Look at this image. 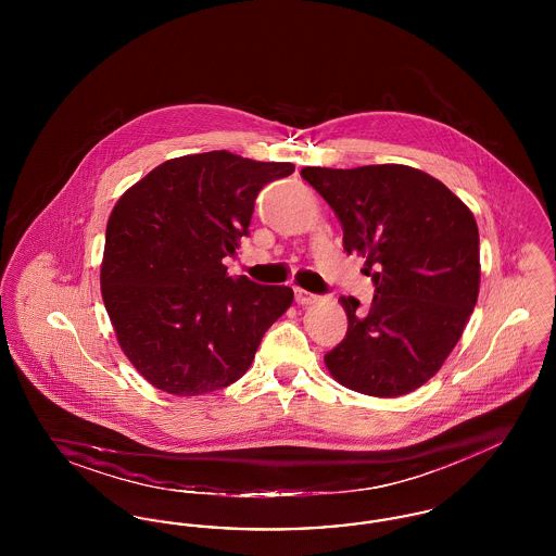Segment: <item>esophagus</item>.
<instances>
[{"label":"esophagus","instance_id":"obj_1","mask_svg":"<svg viewBox=\"0 0 556 556\" xmlns=\"http://www.w3.org/2000/svg\"><path fill=\"white\" fill-rule=\"evenodd\" d=\"M317 300V295L315 293H311V291L302 290V288H295V302L298 304H311V302H315Z\"/></svg>","mask_w":556,"mask_h":556}]
</instances>
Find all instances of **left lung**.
Wrapping results in <instances>:
<instances>
[{
  "label": "left lung",
  "mask_w": 556,
  "mask_h": 556,
  "mask_svg": "<svg viewBox=\"0 0 556 556\" xmlns=\"http://www.w3.org/2000/svg\"><path fill=\"white\" fill-rule=\"evenodd\" d=\"M302 177L333 208L344 250L367 256L369 313L342 295L345 338L325 354L329 372L354 392L394 397L429 381L476 308V216L442 181L404 164L306 166Z\"/></svg>",
  "instance_id": "8db88e82"
}]
</instances>
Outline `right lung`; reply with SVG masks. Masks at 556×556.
I'll return each instance as SVG.
<instances>
[{
    "label": "right lung",
    "mask_w": 556,
    "mask_h": 556,
    "mask_svg": "<svg viewBox=\"0 0 556 556\" xmlns=\"http://www.w3.org/2000/svg\"><path fill=\"white\" fill-rule=\"evenodd\" d=\"M290 162L231 152L166 160L108 218L102 298L116 340L154 388L200 396L250 369L266 329L290 308L288 286L229 277L261 189Z\"/></svg>",
    "instance_id": "1"
}]
</instances>
